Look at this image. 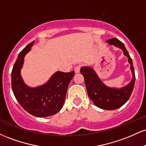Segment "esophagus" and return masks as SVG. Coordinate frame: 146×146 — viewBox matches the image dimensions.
<instances>
[{
	"label": "esophagus",
	"mask_w": 146,
	"mask_h": 146,
	"mask_svg": "<svg viewBox=\"0 0 146 146\" xmlns=\"http://www.w3.org/2000/svg\"><path fill=\"white\" fill-rule=\"evenodd\" d=\"M81 68H82V65H78V66H75V68H74L75 73H80V69H81Z\"/></svg>",
	"instance_id": "1"
}]
</instances>
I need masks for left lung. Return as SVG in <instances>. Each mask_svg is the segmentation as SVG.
I'll list each match as a JSON object with an SVG mask.
<instances>
[{"mask_svg":"<svg viewBox=\"0 0 146 146\" xmlns=\"http://www.w3.org/2000/svg\"><path fill=\"white\" fill-rule=\"evenodd\" d=\"M106 42L110 44L115 45V46H118L123 50L125 56L128 57V62L130 64V69L133 75L132 81L129 83V84L121 89L110 88L106 86L102 82L91 68L82 67L80 70V72L84 78L88 97L95 105L102 109L112 110L120 108L129 100L135 86V75L132 59L124 44L117 38L109 39L106 41Z\"/></svg>","mask_w":146,"mask_h":146,"instance_id":"left-lung-1","label":"left lung"}]
</instances>
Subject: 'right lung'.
I'll list each match as a JSON object with an SVG mask.
<instances>
[{
  "label": "right lung",
  "instance_id": "obj_1",
  "mask_svg": "<svg viewBox=\"0 0 146 146\" xmlns=\"http://www.w3.org/2000/svg\"><path fill=\"white\" fill-rule=\"evenodd\" d=\"M31 42L20 52L11 71V88L15 98L24 109L38 117L55 115L62 108L66 90L75 71L62 73L58 71L46 84L31 88L25 84L21 76L25 56L31 50Z\"/></svg>",
  "mask_w": 146,
  "mask_h": 146
}]
</instances>
